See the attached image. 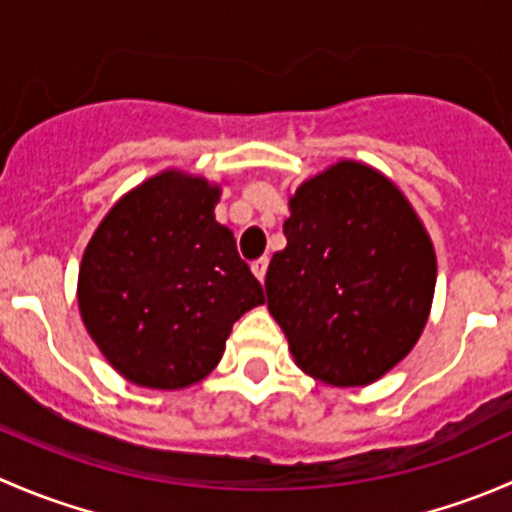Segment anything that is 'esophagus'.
<instances>
[{
    "instance_id": "obj_1",
    "label": "esophagus",
    "mask_w": 512,
    "mask_h": 512,
    "mask_svg": "<svg viewBox=\"0 0 512 512\" xmlns=\"http://www.w3.org/2000/svg\"><path fill=\"white\" fill-rule=\"evenodd\" d=\"M267 265H270V262H267V257H260V260H255V262H252V275H255L257 280H260V282H265V275H267Z\"/></svg>"
}]
</instances>
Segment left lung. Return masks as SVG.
I'll list each match as a JSON object with an SVG mask.
<instances>
[{"instance_id": "left-lung-1", "label": "left lung", "mask_w": 512, "mask_h": 512, "mask_svg": "<svg viewBox=\"0 0 512 512\" xmlns=\"http://www.w3.org/2000/svg\"><path fill=\"white\" fill-rule=\"evenodd\" d=\"M267 309L294 364L329 386H369L416 347L436 250L414 205L371 165L337 160L289 195Z\"/></svg>"}]
</instances>
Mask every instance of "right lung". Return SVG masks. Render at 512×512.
I'll use <instances>...</instances> for the list:
<instances>
[{
    "label": "right lung",
    "instance_id": "1",
    "mask_svg": "<svg viewBox=\"0 0 512 512\" xmlns=\"http://www.w3.org/2000/svg\"><path fill=\"white\" fill-rule=\"evenodd\" d=\"M220 183L168 168L116 200L79 267L81 322L126 381L188 389L223 359L232 324L265 304L230 227Z\"/></svg>",
    "mask_w": 512,
    "mask_h": 512
}]
</instances>
